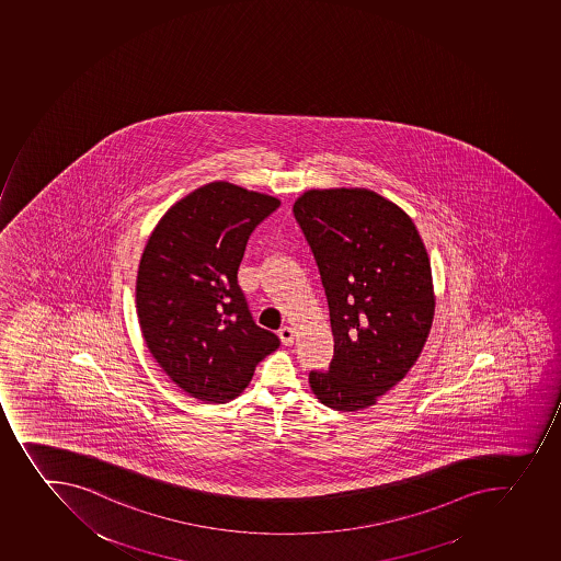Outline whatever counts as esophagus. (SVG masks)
I'll use <instances>...</instances> for the list:
<instances>
[{
	"label": "esophagus",
	"mask_w": 561,
	"mask_h": 561,
	"mask_svg": "<svg viewBox=\"0 0 561 561\" xmlns=\"http://www.w3.org/2000/svg\"><path fill=\"white\" fill-rule=\"evenodd\" d=\"M278 339H280V342H283L284 345H294V329L289 328V325H284V328H280V331H278Z\"/></svg>",
	"instance_id": "34e87169"
}]
</instances>
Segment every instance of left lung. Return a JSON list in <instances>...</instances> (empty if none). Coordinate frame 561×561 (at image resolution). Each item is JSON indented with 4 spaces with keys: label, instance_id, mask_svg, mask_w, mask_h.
<instances>
[{
    "label": "left lung",
    "instance_id": "1",
    "mask_svg": "<svg viewBox=\"0 0 561 561\" xmlns=\"http://www.w3.org/2000/svg\"><path fill=\"white\" fill-rule=\"evenodd\" d=\"M294 213L319 264L334 336L329 373L309 374V385L329 409H369L428 340L435 294L423 239L403 208L370 188H311Z\"/></svg>",
    "mask_w": 561,
    "mask_h": 561
}]
</instances>
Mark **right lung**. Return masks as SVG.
I'll list each match as a JSON object with an SVG mask.
<instances>
[{
	"label": "right lung",
	"instance_id": "right-lung-1",
	"mask_svg": "<svg viewBox=\"0 0 561 561\" xmlns=\"http://www.w3.org/2000/svg\"><path fill=\"white\" fill-rule=\"evenodd\" d=\"M280 199L213 182L174 203L147 239L137 275V313L152 358L205 403H228L278 347L259 328L238 284L248 238Z\"/></svg>",
	"mask_w": 561,
	"mask_h": 561
}]
</instances>
